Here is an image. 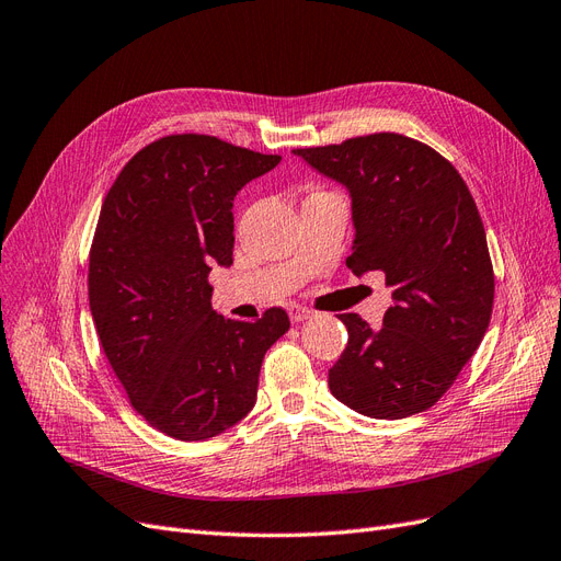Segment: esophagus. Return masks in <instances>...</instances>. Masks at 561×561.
<instances>
[{
	"mask_svg": "<svg viewBox=\"0 0 561 561\" xmlns=\"http://www.w3.org/2000/svg\"><path fill=\"white\" fill-rule=\"evenodd\" d=\"M290 320L293 322H304V320H309L311 316H313V311L311 309H307V307H299V304H290Z\"/></svg>",
	"mask_w": 561,
	"mask_h": 561,
	"instance_id": "esophagus-1",
	"label": "esophagus"
}]
</instances>
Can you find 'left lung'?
<instances>
[{
    "label": "left lung",
    "mask_w": 561,
    "mask_h": 561,
    "mask_svg": "<svg viewBox=\"0 0 561 561\" xmlns=\"http://www.w3.org/2000/svg\"><path fill=\"white\" fill-rule=\"evenodd\" d=\"M342 182L353 203L355 276L381 271L393 290L383 328L342 313L332 396L371 419H404L443 398L478 351L494 307V266L478 206L456 168L400 133L293 149Z\"/></svg>",
    "instance_id": "left-lung-1"
}]
</instances>
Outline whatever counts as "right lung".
Returning <instances> with one entry per match:
<instances>
[{
  "label": "right lung",
  "mask_w": 561,
  "mask_h": 561,
  "mask_svg": "<svg viewBox=\"0 0 561 561\" xmlns=\"http://www.w3.org/2000/svg\"><path fill=\"white\" fill-rule=\"evenodd\" d=\"M280 163L215 135L175 133L116 175L89 254V304L107 363L149 426L196 443L257 400L278 307L243 322L213 311L210 266L233 262V196Z\"/></svg>",
  "instance_id": "add662e5"
}]
</instances>
